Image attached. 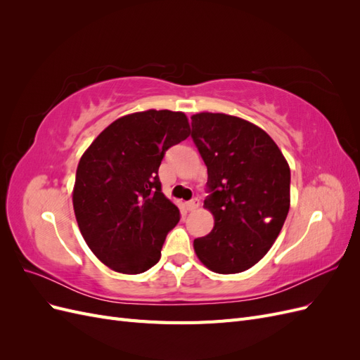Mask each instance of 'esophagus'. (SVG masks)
<instances>
[{"label": "esophagus", "mask_w": 360, "mask_h": 360, "mask_svg": "<svg viewBox=\"0 0 360 360\" xmlns=\"http://www.w3.org/2000/svg\"><path fill=\"white\" fill-rule=\"evenodd\" d=\"M198 205H200V200H198V198H193V200H191V201L186 202V209H188L189 212H193V210L198 209Z\"/></svg>", "instance_id": "34e87169"}]
</instances>
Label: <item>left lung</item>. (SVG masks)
Listing matches in <instances>:
<instances>
[{"mask_svg": "<svg viewBox=\"0 0 360 360\" xmlns=\"http://www.w3.org/2000/svg\"><path fill=\"white\" fill-rule=\"evenodd\" d=\"M191 120L209 174L204 207L214 217L193 249L212 271L240 274L267 254L287 219L290 167L275 141L246 120L213 112Z\"/></svg>", "mask_w": 360, "mask_h": 360, "instance_id": "left-lung-1", "label": "left lung"}]
</instances>
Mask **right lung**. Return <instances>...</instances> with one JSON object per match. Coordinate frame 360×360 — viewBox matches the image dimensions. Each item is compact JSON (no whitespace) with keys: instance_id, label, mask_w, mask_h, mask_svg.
Here are the masks:
<instances>
[{"instance_id":"right-lung-1","label":"right lung","mask_w":360,"mask_h":360,"mask_svg":"<svg viewBox=\"0 0 360 360\" xmlns=\"http://www.w3.org/2000/svg\"><path fill=\"white\" fill-rule=\"evenodd\" d=\"M191 134L183 112L148 110L115 120L82 155L73 210L84 240L105 266L138 275L160 259L180 210L162 193L165 151Z\"/></svg>"}]
</instances>
